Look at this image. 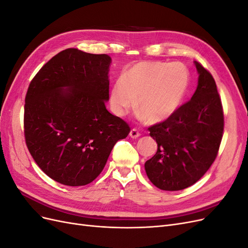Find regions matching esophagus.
Listing matches in <instances>:
<instances>
[{
  "label": "esophagus",
  "instance_id": "esophagus-1",
  "mask_svg": "<svg viewBox=\"0 0 248 248\" xmlns=\"http://www.w3.org/2000/svg\"><path fill=\"white\" fill-rule=\"evenodd\" d=\"M140 136V133L139 132V130L134 129V128L131 129L130 132H129V137H130L131 139H138Z\"/></svg>",
  "mask_w": 248,
  "mask_h": 248
}]
</instances>
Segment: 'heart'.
<instances>
[{"label":"heart","mask_w":248,"mask_h":248,"mask_svg":"<svg viewBox=\"0 0 248 248\" xmlns=\"http://www.w3.org/2000/svg\"><path fill=\"white\" fill-rule=\"evenodd\" d=\"M189 85V71L182 63L140 62L130 66L112 86L110 108L122 117L136 106L149 124L166 121L181 106Z\"/></svg>","instance_id":"heart-1"}]
</instances>
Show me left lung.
<instances>
[{
    "mask_svg": "<svg viewBox=\"0 0 248 248\" xmlns=\"http://www.w3.org/2000/svg\"><path fill=\"white\" fill-rule=\"evenodd\" d=\"M199 73L196 92L166 121L149 127L157 152L145 163L147 176L162 190L187 188L212 166L223 134L222 104L215 80L194 62Z\"/></svg>",
    "mask_w": 248,
    "mask_h": 248,
    "instance_id": "8db88e82",
    "label": "left lung"
}]
</instances>
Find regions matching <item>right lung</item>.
I'll use <instances>...</instances> for the list:
<instances>
[{"instance_id": "add662e5", "label": "right lung", "mask_w": 248, "mask_h": 248, "mask_svg": "<svg viewBox=\"0 0 248 248\" xmlns=\"http://www.w3.org/2000/svg\"><path fill=\"white\" fill-rule=\"evenodd\" d=\"M111 59L78 48L52 57L30 82L24 132L33 159L55 181L82 186L99 176L112 148L130 132L106 108Z\"/></svg>"}]
</instances>
